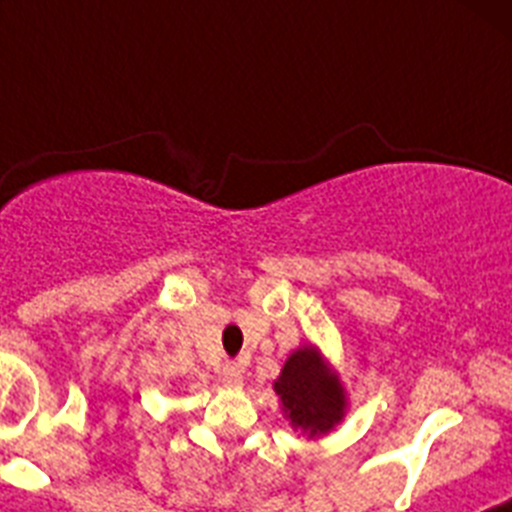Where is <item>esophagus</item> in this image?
Listing matches in <instances>:
<instances>
[{"label": "esophagus", "mask_w": 512, "mask_h": 512, "mask_svg": "<svg viewBox=\"0 0 512 512\" xmlns=\"http://www.w3.org/2000/svg\"><path fill=\"white\" fill-rule=\"evenodd\" d=\"M223 382L228 384V387H241L243 384V364H238V361H228V364L223 366Z\"/></svg>", "instance_id": "esophagus-1"}]
</instances>
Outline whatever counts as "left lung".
<instances>
[{
    "label": "left lung",
    "instance_id": "left-lung-1",
    "mask_svg": "<svg viewBox=\"0 0 512 512\" xmlns=\"http://www.w3.org/2000/svg\"><path fill=\"white\" fill-rule=\"evenodd\" d=\"M274 390L292 428L307 433V438L333 431L346 415V392L341 379L330 372L315 346L292 351L274 382Z\"/></svg>",
    "mask_w": 512,
    "mask_h": 512
}]
</instances>
